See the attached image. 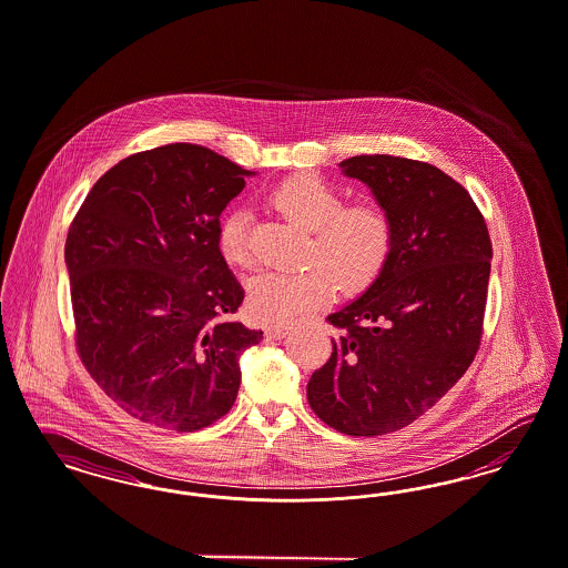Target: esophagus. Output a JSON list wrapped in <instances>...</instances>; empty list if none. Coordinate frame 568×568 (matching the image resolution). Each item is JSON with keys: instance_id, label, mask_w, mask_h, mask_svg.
<instances>
[{"instance_id": "esophagus-1", "label": "esophagus", "mask_w": 568, "mask_h": 568, "mask_svg": "<svg viewBox=\"0 0 568 568\" xmlns=\"http://www.w3.org/2000/svg\"><path fill=\"white\" fill-rule=\"evenodd\" d=\"M288 333H291V326H286V324H272L265 328V335L270 338H284Z\"/></svg>"}]
</instances>
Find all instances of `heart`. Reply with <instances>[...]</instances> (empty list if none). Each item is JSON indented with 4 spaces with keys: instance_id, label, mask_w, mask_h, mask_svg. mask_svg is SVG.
Returning <instances> with one entry per match:
<instances>
[{
    "instance_id": "b5f03b06",
    "label": "heart",
    "mask_w": 568,
    "mask_h": 568,
    "mask_svg": "<svg viewBox=\"0 0 568 568\" xmlns=\"http://www.w3.org/2000/svg\"><path fill=\"white\" fill-rule=\"evenodd\" d=\"M275 211L296 227L312 233L310 267L301 272H261L248 280L246 307L256 322L284 324L310 307L324 305L338 286L343 294L366 291L383 272L394 227L375 204H352L326 181L301 174L270 193ZM219 251L235 267L253 265L251 214L230 212L219 227Z\"/></svg>"
}]
</instances>
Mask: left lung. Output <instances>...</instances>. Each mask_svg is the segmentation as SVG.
I'll return each instance as SVG.
<instances>
[{
    "label": "left lung",
    "mask_w": 568,
    "mask_h": 568,
    "mask_svg": "<svg viewBox=\"0 0 568 568\" xmlns=\"http://www.w3.org/2000/svg\"><path fill=\"white\" fill-rule=\"evenodd\" d=\"M338 166L373 191L394 244L364 294L326 317L341 335L307 399L341 434L383 436L419 419L474 362L493 246L471 195L440 169L381 153Z\"/></svg>",
    "instance_id": "obj_1"
}]
</instances>
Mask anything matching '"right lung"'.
<instances>
[{"mask_svg":"<svg viewBox=\"0 0 568 568\" xmlns=\"http://www.w3.org/2000/svg\"><path fill=\"white\" fill-rule=\"evenodd\" d=\"M254 174L191 143L141 151L106 170L69 227L78 354L134 419L195 432L235 402L240 356L263 331L232 320L244 291L219 216Z\"/></svg>","mask_w":568,"mask_h":568,"instance_id":"1","label":"right lung"}]
</instances>
